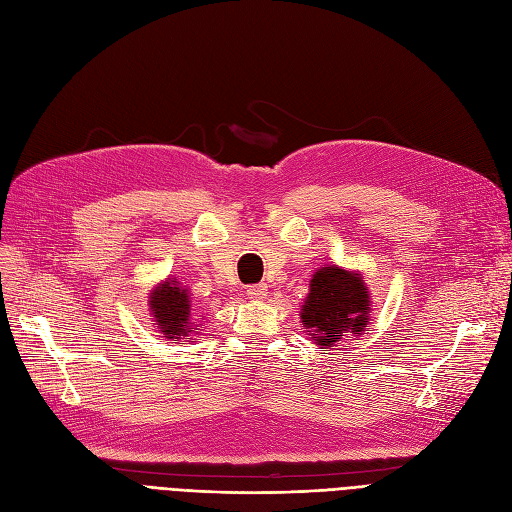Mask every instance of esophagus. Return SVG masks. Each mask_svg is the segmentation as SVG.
Returning <instances> with one entry per match:
<instances>
[{"label": "esophagus", "mask_w": 512, "mask_h": 512, "mask_svg": "<svg viewBox=\"0 0 512 512\" xmlns=\"http://www.w3.org/2000/svg\"><path fill=\"white\" fill-rule=\"evenodd\" d=\"M247 299H252V301H262V299H267V284H256V286H250L247 288Z\"/></svg>", "instance_id": "1"}]
</instances>
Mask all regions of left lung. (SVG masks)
Returning a JSON list of instances; mask_svg holds the SVG:
<instances>
[{
  "label": "left lung",
  "instance_id": "left-lung-1",
  "mask_svg": "<svg viewBox=\"0 0 512 512\" xmlns=\"http://www.w3.org/2000/svg\"><path fill=\"white\" fill-rule=\"evenodd\" d=\"M369 290L361 273L327 265L314 273L301 322L314 344L331 348L344 333L361 335L369 322Z\"/></svg>",
  "mask_w": 512,
  "mask_h": 512
}]
</instances>
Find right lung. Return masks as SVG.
Here are the masks:
<instances>
[{"label": "right lung", "instance_id": "1", "mask_svg": "<svg viewBox=\"0 0 512 512\" xmlns=\"http://www.w3.org/2000/svg\"><path fill=\"white\" fill-rule=\"evenodd\" d=\"M149 309L153 316V324H158L160 333L166 339H190L196 324L192 322V301L190 292L185 290L175 277H166L162 284H158L149 292ZM198 333V329L194 331Z\"/></svg>", "mask_w": 512, "mask_h": 512}]
</instances>
